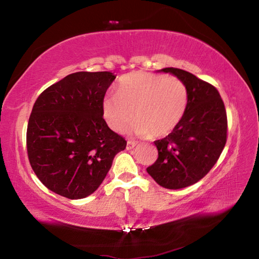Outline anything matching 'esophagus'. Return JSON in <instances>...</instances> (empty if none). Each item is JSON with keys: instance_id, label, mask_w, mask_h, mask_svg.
<instances>
[{"instance_id": "34e87169", "label": "esophagus", "mask_w": 259, "mask_h": 259, "mask_svg": "<svg viewBox=\"0 0 259 259\" xmlns=\"http://www.w3.org/2000/svg\"><path fill=\"white\" fill-rule=\"evenodd\" d=\"M136 145H137V143L134 142V140L128 139V142H126V150H133Z\"/></svg>"}]
</instances>
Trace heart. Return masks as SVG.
<instances>
[{"label":"heart","instance_id":"b5f03b06","mask_svg":"<svg viewBox=\"0 0 259 259\" xmlns=\"http://www.w3.org/2000/svg\"><path fill=\"white\" fill-rule=\"evenodd\" d=\"M187 107L186 85L175 76L134 72L121 78L115 95L103 100V115L114 131L134 125L139 136L163 137L181 123Z\"/></svg>","mask_w":259,"mask_h":259}]
</instances>
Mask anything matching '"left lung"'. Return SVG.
<instances>
[{
	"label": "left lung",
	"mask_w": 259,
	"mask_h": 259,
	"mask_svg": "<svg viewBox=\"0 0 259 259\" xmlns=\"http://www.w3.org/2000/svg\"><path fill=\"white\" fill-rule=\"evenodd\" d=\"M187 89V107L176 128L155 140L159 157L146 169L160 186L179 190L198 183L216 164L227 139L224 102L212 84L179 68L161 69Z\"/></svg>",
	"instance_id": "obj_1"
}]
</instances>
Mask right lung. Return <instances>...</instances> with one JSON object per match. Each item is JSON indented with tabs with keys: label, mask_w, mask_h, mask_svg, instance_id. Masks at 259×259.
Listing matches in <instances>:
<instances>
[{
	"label": "right lung",
	"mask_w": 259,
	"mask_h": 259,
	"mask_svg": "<svg viewBox=\"0 0 259 259\" xmlns=\"http://www.w3.org/2000/svg\"><path fill=\"white\" fill-rule=\"evenodd\" d=\"M111 72H76L43 91L30 113L26 145L41 183L67 199L97 190L125 139L108 128L103 100Z\"/></svg>",
	"instance_id": "right-lung-1"
}]
</instances>
